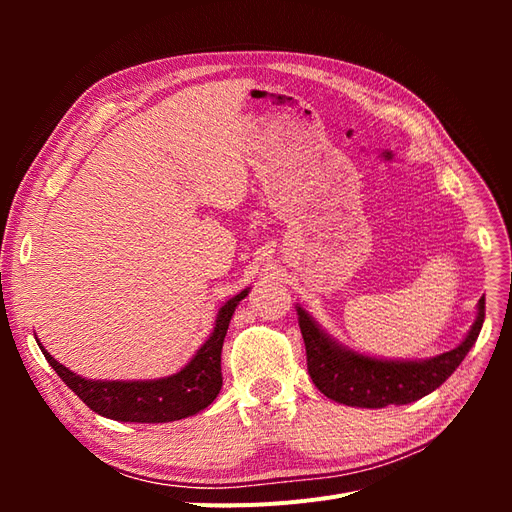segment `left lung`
<instances>
[{"label": "left lung", "instance_id": "left-lung-1", "mask_svg": "<svg viewBox=\"0 0 512 512\" xmlns=\"http://www.w3.org/2000/svg\"><path fill=\"white\" fill-rule=\"evenodd\" d=\"M307 352V371L320 393L344 406H404L436 391L474 346L485 322V297L463 342L427 361H386L354 352L324 333L303 307H297Z\"/></svg>", "mask_w": 512, "mask_h": 512}]
</instances>
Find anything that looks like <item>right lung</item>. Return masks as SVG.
Returning <instances> with one entry per match:
<instances>
[{
	"mask_svg": "<svg viewBox=\"0 0 512 512\" xmlns=\"http://www.w3.org/2000/svg\"><path fill=\"white\" fill-rule=\"evenodd\" d=\"M250 290H241L237 297L226 301L218 318H215L213 333L207 342L198 348L192 361L177 374L160 380H87L76 376L74 371L57 363L53 356L40 350L44 359L57 371V376L66 386L83 399L91 410L100 416L113 418L121 423H170L179 418H188L205 410L218 397L222 389V346L228 324L235 307L247 297Z\"/></svg>",
	"mask_w": 512,
	"mask_h": 512,
	"instance_id": "1",
	"label": "right lung"
}]
</instances>
